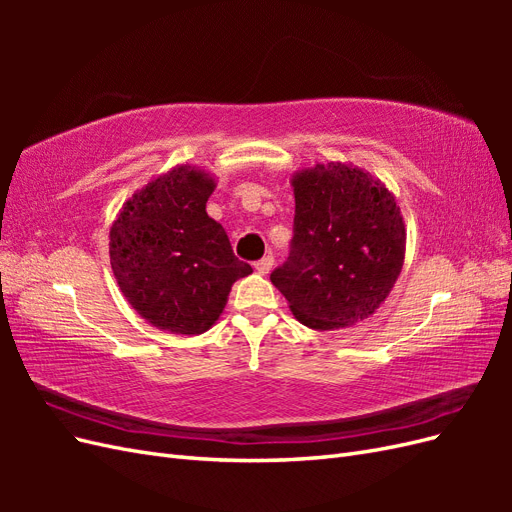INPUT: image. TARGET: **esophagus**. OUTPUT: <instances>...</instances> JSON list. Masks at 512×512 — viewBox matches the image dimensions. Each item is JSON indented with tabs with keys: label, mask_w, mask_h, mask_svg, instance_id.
<instances>
[{
	"label": "esophagus",
	"mask_w": 512,
	"mask_h": 512,
	"mask_svg": "<svg viewBox=\"0 0 512 512\" xmlns=\"http://www.w3.org/2000/svg\"><path fill=\"white\" fill-rule=\"evenodd\" d=\"M254 267H256V271H258L260 275H267V273L273 269V256H265V258H260Z\"/></svg>",
	"instance_id": "34e87169"
}]
</instances>
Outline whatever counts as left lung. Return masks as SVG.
Listing matches in <instances>:
<instances>
[{
    "instance_id": "left-lung-1",
    "label": "left lung",
    "mask_w": 512,
    "mask_h": 512,
    "mask_svg": "<svg viewBox=\"0 0 512 512\" xmlns=\"http://www.w3.org/2000/svg\"><path fill=\"white\" fill-rule=\"evenodd\" d=\"M294 237L271 273L292 316L316 331L369 318L389 297L406 258L395 194L350 162L301 168L290 179Z\"/></svg>"
}]
</instances>
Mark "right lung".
Segmentation results:
<instances>
[{
    "mask_svg": "<svg viewBox=\"0 0 512 512\" xmlns=\"http://www.w3.org/2000/svg\"><path fill=\"white\" fill-rule=\"evenodd\" d=\"M215 175L177 164L136 190L108 232L119 290L151 327L175 335L209 331L232 284L252 267L232 254L222 224L207 215Z\"/></svg>",
    "mask_w": 512,
    "mask_h": 512,
    "instance_id": "right-lung-1",
    "label": "right lung"
}]
</instances>
